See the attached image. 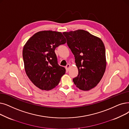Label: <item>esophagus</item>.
<instances>
[{"mask_svg":"<svg viewBox=\"0 0 129 129\" xmlns=\"http://www.w3.org/2000/svg\"><path fill=\"white\" fill-rule=\"evenodd\" d=\"M70 68V64H67V65H66V67H65V68H66V71H67V72H68V71H69Z\"/></svg>","mask_w":129,"mask_h":129,"instance_id":"obj_1","label":"esophagus"}]
</instances>
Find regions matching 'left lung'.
Listing matches in <instances>:
<instances>
[{"mask_svg": "<svg viewBox=\"0 0 129 129\" xmlns=\"http://www.w3.org/2000/svg\"><path fill=\"white\" fill-rule=\"evenodd\" d=\"M73 54L78 74L73 81L77 87L88 91L95 87L104 74L106 61L104 45L101 39L79 29L64 32Z\"/></svg>", "mask_w": 129, "mask_h": 129, "instance_id": "1", "label": "left lung"}]
</instances>
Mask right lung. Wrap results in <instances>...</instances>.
<instances>
[{
	"label": "right lung",
	"instance_id": "right-lung-1",
	"mask_svg": "<svg viewBox=\"0 0 129 129\" xmlns=\"http://www.w3.org/2000/svg\"><path fill=\"white\" fill-rule=\"evenodd\" d=\"M66 42L61 33L44 30L35 34L24 46L26 73L34 84L42 90L56 87L65 73V69L58 64L55 49Z\"/></svg>",
	"mask_w": 129,
	"mask_h": 129
}]
</instances>
